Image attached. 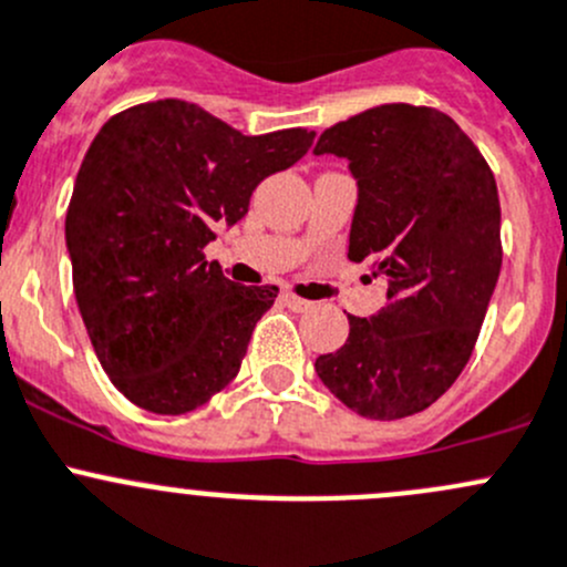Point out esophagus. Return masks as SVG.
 <instances>
[{
    "label": "esophagus",
    "instance_id": "obj_1",
    "mask_svg": "<svg viewBox=\"0 0 567 567\" xmlns=\"http://www.w3.org/2000/svg\"><path fill=\"white\" fill-rule=\"evenodd\" d=\"M282 301H285V305H288L290 310H293V312H307V310H312V301L301 299V296H293V293H282Z\"/></svg>",
    "mask_w": 567,
    "mask_h": 567
}]
</instances>
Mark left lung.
I'll list each match as a JSON object with an SVG mask.
<instances>
[{"instance_id": "8db88e82", "label": "left lung", "mask_w": 567, "mask_h": 567, "mask_svg": "<svg viewBox=\"0 0 567 567\" xmlns=\"http://www.w3.org/2000/svg\"><path fill=\"white\" fill-rule=\"evenodd\" d=\"M323 153L348 158L359 186L348 257L390 288L375 316H348L346 346L316 373L357 414L403 420L455 384L477 342L502 268L494 173L431 106L353 114L320 134Z\"/></svg>"}]
</instances>
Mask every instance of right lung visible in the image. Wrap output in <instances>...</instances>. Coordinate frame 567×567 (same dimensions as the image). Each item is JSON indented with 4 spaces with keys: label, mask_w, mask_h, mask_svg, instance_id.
<instances>
[{
    "label": "right lung",
    "mask_w": 567,
    "mask_h": 567,
    "mask_svg": "<svg viewBox=\"0 0 567 567\" xmlns=\"http://www.w3.org/2000/svg\"><path fill=\"white\" fill-rule=\"evenodd\" d=\"M312 140L307 128L244 136L177 99L125 109L99 131L79 167L65 244L95 357L131 403L186 414L236 379L279 288L233 282L203 249Z\"/></svg>",
    "instance_id": "obj_1"
}]
</instances>
